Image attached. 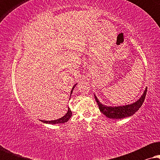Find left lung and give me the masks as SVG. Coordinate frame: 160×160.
Masks as SVG:
<instances>
[{
    "instance_id": "obj_1",
    "label": "left lung",
    "mask_w": 160,
    "mask_h": 160,
    "mask_svg": "<svg viewBox=\"0 0 160 160\" xmlns=\"http://www.w3.org/2000/svg\"><path fill=\"white\" fill-rule=\"evenodd\" d=\"M146 92L147 88L145 89L143 95L139 98L137 101H135L133 103L125 105V106H107L106 105H103L99 101L98 98L95 95V98L96 102H98L99 109L106 117L110 118V119H123L125 117H129L132 116L134 113L138 111V109L141 108L142 104L145 100Z\"/></svg>"
}]
</instances>
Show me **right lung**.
I'll return each mask as SVG.
<instances>
[{
  "label": "right lung",
  "instance_id": "1",
  "mask_svg": "<svg viewBox=\"0 0 160 160\" xmlns=\"http://www.w3.org/2000/svg\"><path fill=\"white\" fill-rule=\"evenodd\" d=\"M76 84H76L75 85H74V86L73 87V88H72L71 92V95L72 94V92H73V89H74V88H75V87L76 86ZM71 116H72V112H71V109H70L69 107H68V112L65 113V114L62 117L60 118V119H55V120H51V121H46V120H40V121L43 122V123L51 124L65 123V122H67L68 121V120L70 119V118L71 117Z\"/></svg>",
  "mask_w": 160,
  "mask_h": 160
}]
</instances>
